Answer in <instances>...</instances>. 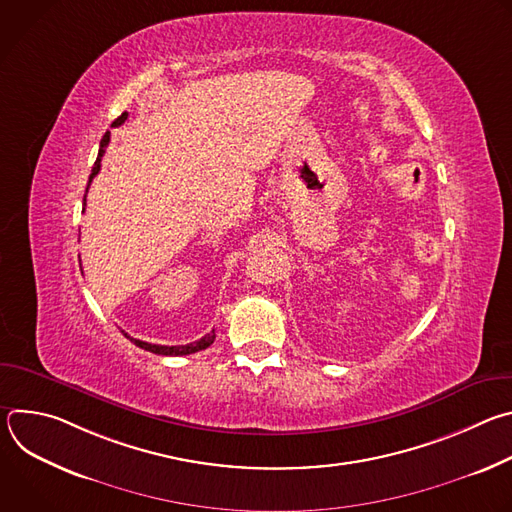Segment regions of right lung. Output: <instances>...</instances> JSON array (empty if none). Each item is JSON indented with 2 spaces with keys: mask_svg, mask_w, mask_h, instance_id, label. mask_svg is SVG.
Masks as SVG:
<instances>
[{
  "mask_svg": "<svg viewBox=\"0 0 512 512\" xmlns=\"http://www.w3.org/2000/svg\"><path fill=\"white\" fill-rule=\"evenodd\" d=\"M125 119H127V113H121V115L113 121V127L121 125ZM109 139H111V133L107 131V133L103 135V139H101V145H99V156H97V162H95V166H93V170H91V176H89V184H87L85 198H83V204H85V206H87V192H89V186H91L93 178H95V176L99 174V170H101V160H103L105 148L109 145ZM83 212H85V208H83ZM125 336H127V334H125ZM127 338H129L135 346H139V348H143V350H150V352H154V354H164V356H184V354H192V352H198V350L208 348V346L214 342L216 334H214V330H212L210 334L202 336L198 342L180 344V346H162V344H150V342H143V340H137V338H131V336H127Z\"/></svg>",
  "mask_w": 512,
  "mask_h": 512,
  "instance_id": "1",
  "label": "right lung"
}]
</instances>
